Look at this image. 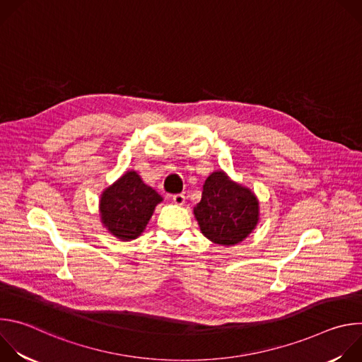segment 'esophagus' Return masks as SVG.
I'll return each instance as SVG.
<instances>
[{"instance_id": "obj_1", "label": "esophagus", "mask_w": 362, "mask_h": 362, "mask_svg": "<svg viewBox=\"0 0 362 362\" xmlns=\"http://www.w3.org/2000/svg\"><path fill=\"white\" fill-rule=\"evenodd\" d=\"M172 199H173V202L176 203V204H183L185 203V194L183 193H176V194H173L172 196Z\"/></svg>"}]
</instances>
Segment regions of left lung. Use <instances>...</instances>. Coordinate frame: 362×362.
<instances>
[{"label":"left lung","instance_id":"left-lung-1","mask_svg":"<svg viewBox=\"0 0 362 362\" xmlns=\"http://www.w3.org/2000/svg\"><path fill=\"white\" fill-rule=\"evenodd\" d=\"M202 233L214 243H240L259 222V202L255 193L216 170L204 180L202 199L193 209Z\"/></svg>","mask_w":362,"mask_h":362}]
</instances>
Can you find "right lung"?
Instances as JSON below:
<instances>
[{"label": "right lung", "mask_w": 362, "mask_h": 362, "mask_svg": "<svg viewBox=\"0 0 362 362\" xmlns=\"http://www.w3.org/2000/svg\"><path fill=\"white\" fill-rule=\"evenodd\" d=\"M162 200L163 197L147 186L137 172L129 170L101 193V223L120 240L136 239Z\"/></svg>", "instance_id": "add662e5"}]
</instances>
